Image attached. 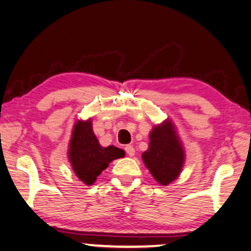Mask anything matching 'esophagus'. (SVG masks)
<instances>
[{"label":"esophagus","instance_id":"1","mask_svg":"<svg viewBox=\"0 0 251 251\" xmlns=\"http://www.w3.org/2000/svg\"><path fill=\"white\" fill-rule=\"evenodd\" d=\"M125 151L126 154H128V156H130V157H132V156L134 155V148L131 146V145H126V146L125 147Z\"/></svg>","mask_w":251,"mask_h":251}]
</instances>
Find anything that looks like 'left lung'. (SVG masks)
I'll list each match as a JSON object with an SVG mask.
<instances>
[{"label":"left lung","instance_id":"left-lung-1","mask_svg":"<svg viewBox=\"0 0 251 251\" xmlns=\"http://www.w3.org/2000/svg\"><path fill=\"white\" fill-rule=\"evenodd\" d=\"M150 148L143 161L158 183L166 186L176 179L182 169L184 154L171 122L155 126L150 134Z\"/></svg>","mask_w":251,"mask_h":251}]
</instances>
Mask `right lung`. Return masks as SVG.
<instances>
[{
    "instance_id": "obj_1",
    "label": "right lung",
    "mask_w": 251,
    "mask_h": 251,
    "mask_svg": "<svg viewBox=\"0 0 251 251\" xmlns=\"http://www.w3.org/2000/svg\"><path fill=\"white\" fill-rule=\"evenodd\" d=\"M125 156V151L118 147H101L93 132L92 122L75 123L69 150V159L75 176L87 186L95 182L97 176L108 164Z\"/></svg>"
}]
</instances>
